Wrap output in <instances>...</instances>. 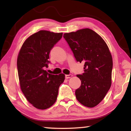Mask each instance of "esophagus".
Instances as JSON below:
<instances>
[{"instance_id": "esophagus-1", "label": "esophagus", "mask_w": 131, "mask_h": 131, "mask_svg": "<svg viewBox=\"0 0 131 131\" xmlns=\"http://www.w3.org/2000/svg\"><path fill=\"white\" fill-rule=\"evenodd\" d=\"M72 77V74H66L65 75V78L66 79H69V78H70V77Z\"/></svg>"}]
</instances>
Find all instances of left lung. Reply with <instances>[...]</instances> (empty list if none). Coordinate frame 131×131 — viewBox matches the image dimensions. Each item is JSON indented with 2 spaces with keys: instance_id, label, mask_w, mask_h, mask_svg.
Wrapping results in <instances>:
<instances>
[{
  "instance_id": "1",
  "label": "left lung",
  "mask_w": 131,
  "mask_h": 131,
  "mask_svg": "<svg viewBox=\"0 0 131 131\" xmlns=\"http://www.w3.org/2000/svg\"><path fill=\"white\" fill-rule=\"evenodd\" d=\"M76 61L84 63V73L77 74L80 87L75 91L80 103L93 107L101 102L112 84L113 60L108 46L94 30L83 29L63 35Z\"/></svg>"
}]
</instances>
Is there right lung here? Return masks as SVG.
<instances>
[{"mask_svg":"<svg viewBox=\"0 0 131 131\" xmlns=\"http://www.w3.org/2000/svg\"><path fill=\"white\" fill-rule=\"evenodd\" d=\"M62 33L40 30L26 40L18 55L17 69L22 92L29 102L38 109L50 107L56 102L65 74H50L49 54Z\"/></svg>","mask_w":131,"mask_h":131,"instance_id":"1","label":"right lung"}]
</instances>
